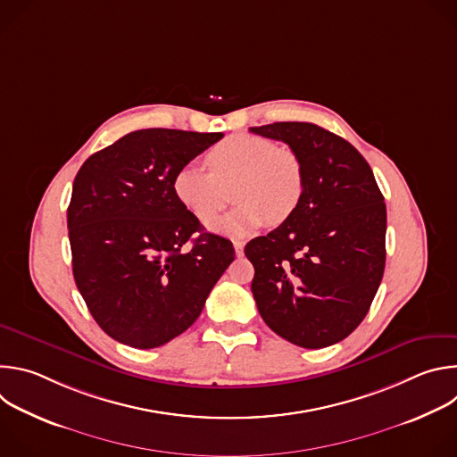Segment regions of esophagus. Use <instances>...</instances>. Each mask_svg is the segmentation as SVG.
<instances>
[{
	"instance_id": "esophagus-1",
	"label": "esophagus",
	"mask_w": 457,
	"mask_h": 457,
	"mask_svg": "<svg viewBox=\"0 0 457 457\" xmlns=\"http://www.w3.org/2000/svg\"><path fill=\"white\" fill-rule=\"evenodd\" d=\"M233 247H235L237 256H242V254H244V242H242V240H233Z\"/></svg>"
}]
</instances>
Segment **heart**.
I'll return each mask as SVG.
<instances>
[{
	"instance_id": "heart-1",
	"label": "heart",
	"mask_w": 457,
	"mask_h": 457,
	"mask_svg": "<svg viewBox=\"0 0 457 457\" xmlns=\"http://www.w3.org/2000/svg\"><path fill=\"white\" fill-rule=\"evenodd\" d=\"M208 173L187 164L173 177L180 206L203 224H212L233 199L235 212L217 231L240 237L262 224L280 226L298 210L305 173L298 154L256 136H229L204 155Z\"/></svg>"
}]
</instances>
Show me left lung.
Here are the masks:
<instances>
[{
  "label": "left lung",
  "instance_id": "obj_1",
  "mask_svg": "<svg viewBox=\"0 0 457 457\" xmlns=\"http://www.w3.org/2000/svg\"><path fill=\"white\" fill-rule=\"evenodd\" d=\"M249 129L293 148L305 173L296 213L244 247L258 312L298 347L338 344L361 323L383 277V195L361 154L329 129L312 122Z\"/></svg>",
  "mask_w": 457,
  "mask_h": 457
}]
</instances>
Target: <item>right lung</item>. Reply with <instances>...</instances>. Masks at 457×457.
<instances>
[{
    "label": "right lung",
    "instance_id": "obj_1",
    "mask_svg": "<svg viewBox=\"0 0 457 457\" xmlns=\"http://www.w3.org/2000/svg\"><path fill=\"white\" fill-rule=\"evenodd\" d=\"M222 137L137 129L78 171L67 212L72 271L113 340L136 349L168 344L199 318L235 260L233 244L206 233L173 193L175 173Z\"/></svg>",
    "mask_w": 457,
    "mask_h": 457
}]
</instances>
